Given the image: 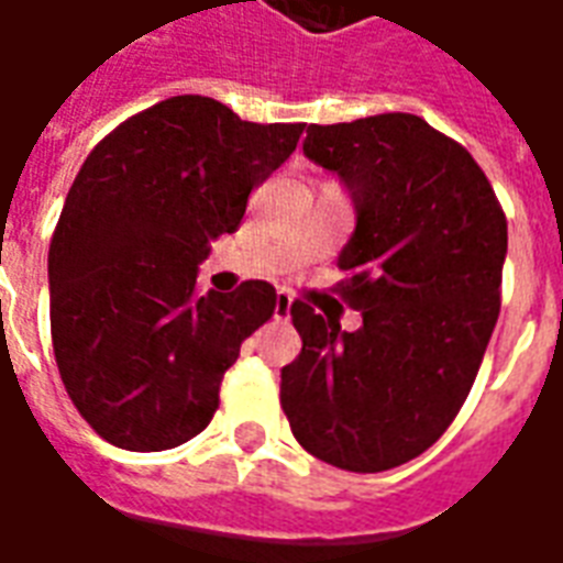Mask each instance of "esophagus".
<instances>
[{
  "mask_svg": "<svg viewBox=\"0 0 563 563\" xmlns=\"http://www.w3.org/2000/svg\"><path fill=\"white\" fill-rule=\"evenodd\" d=\"M289 310H292V298L280 292L274 298V319H289Z\"/></svg>",
  "mask_w": 563,
  "mask_h": 563,
  "instance_id": "esophagus-1",
  "label": "esophagus"
}]
</instances>
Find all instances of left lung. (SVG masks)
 Here are the masks:
<instances>
[{
  "label": "left lung",
  "instance_id": "obj_1",
  "mask_svg": "<svg viewBox=\"0 0 563 563\" xmlns=\"http://www.w3.org/2000/svg\"><path fill=\"white\" fill-rule=\"evenodd\" d=\"M305 156L346 189L338 256L362 329L295 301L301 353L280 371L295 440L353 473L422 455L459 416L500 313L507 217L467 150L416 114L307 126Z\"/></svg>",
  "mask_w": 563,
  "mask_h": 563
}]
</instances>
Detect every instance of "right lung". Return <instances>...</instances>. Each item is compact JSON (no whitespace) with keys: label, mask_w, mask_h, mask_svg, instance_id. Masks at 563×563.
I'll use <instances>...</instances> for the list:
<instances>
[{"label":"right lung","mask_w":563,"mask_h":563,"mask_svg":"<svg viewBox=\"0 0 563 563\" xmlns=\"http://www.w3.org/2000/svg\"><path fill=\"white\" fill-rule=\"evenodd\" d=\"M305 123H246L174 96L96 144L56 222L47 280L59 377L92 431L129 452L201 434L222 374L274 313V286L196 295L210 241L241 225L253 186L292 156Z\"/></svg>","instance_id":"obj_1"}]
</instances>
